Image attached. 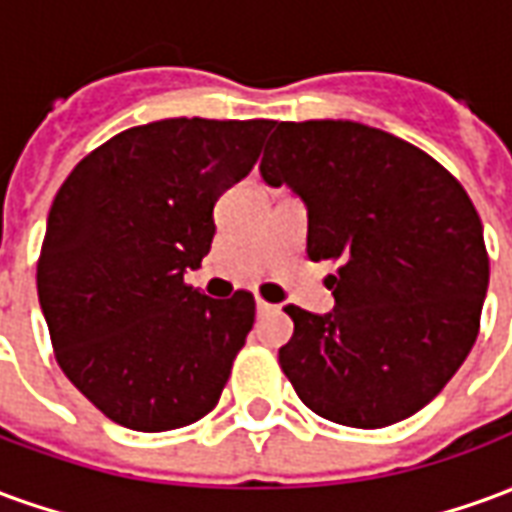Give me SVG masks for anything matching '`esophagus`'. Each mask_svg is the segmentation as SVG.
Returning a JSON list of instances; mask_svg holds the SVG:
<instances>
[{"label":"esophagus","mask_w":512,"mask_h":512,"mask_svg":"<svg viewBox=\"0 0 512 512\" xmlns=\"http://www.w3.org/2000/svg\"><path fill=\"white\" fill-rule=\"evenodd\" d=\"M271 312H277L274 304H268L266 299H257V315H271Z\"/></svg>","instance_id":"esophagus-1"}]
</instances>
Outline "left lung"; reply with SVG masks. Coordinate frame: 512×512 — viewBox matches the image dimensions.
<instances>
[{
	"label": "left lung",
	"mask_w": 512,
	"mask_h": 512,
	"mask_svg": "<svg viewBox=\"0 0 512 512\" xmlns=\"http://www.w3.org/2000/svg\"><path fill=\"white\" fill-rule=\"evenodd\" d=\"M260 172L307 205L334 310L296 304L279 367L318 417L386 428L439 395L480 332L488 252L469 194L406 139L351 120L274 123Z\"/></svg>",
	"instance_id": "8db88e82"
}]
</instances>
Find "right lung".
<instances>
[{"instance_id": "obj_1", "label": "right lung", "mask_w": 512, "mask_h": 512, "mask_svg": "<svg viewBox=\"0 0 512 512\" xmlns=\"http://www.w3.org/2000/svg\"><path fill=\"white\" fill-rule=\"evenodd\" d=\"M271 120L172 117L120 131L51 202L38 299L62 373L117 425L175 430L216 408L255 296L183 282L211 249L213 205L255 167Z\"/></svg>"}]
</instances>
